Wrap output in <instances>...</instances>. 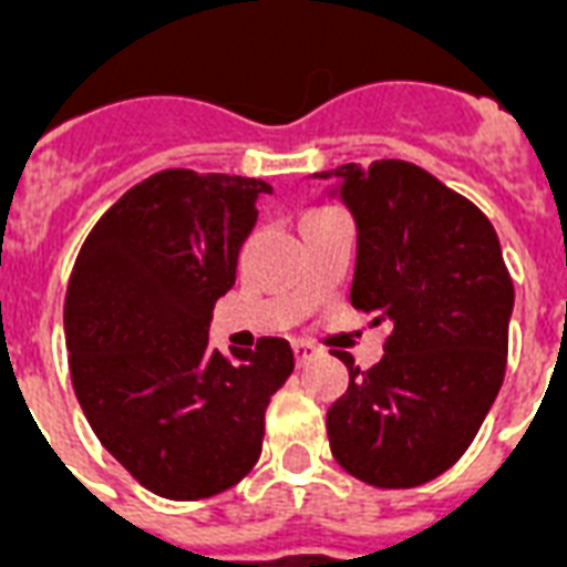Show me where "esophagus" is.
I'll use <instances>...</instances> for the list:
<instances>
[{
	"label": "esophagus",
	"mask_w": 567,
	"mask_h": 567,
	"mask_svg": "<svg viewBox=\"0 0 567 567\" xmlns=\"http://www.w3.org/2000/svg\"><path fill=\"white\" fill-rule=\"evenodd\" d=\"M318 353H320L318 347L306 344V341H293V359H297V364L311 362V359H315Z\"/></svg>",
	"instance_id": "34e87169"
}]
</instances>
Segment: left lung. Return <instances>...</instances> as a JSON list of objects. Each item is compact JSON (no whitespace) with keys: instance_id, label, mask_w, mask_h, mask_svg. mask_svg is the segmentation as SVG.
<instances>
[{"instance_id":"obj_1","label":"left lung","mask_w":567,"mask_h":567,"mask_svg":"<svg viewBox=\"0 0 567 567\" xmlns=\"http://www.w3.org/2000/svg\"><path fill=\"white\" fill-rule=\"evenodd\" d=\"M318 179H338L359 231L350 302L391 327L371 371L341 355L329 447L362 483L414 488L456 465L501 391L512 276L488 217L423 167L382 158Z\"/></svg>"}]
</instances>
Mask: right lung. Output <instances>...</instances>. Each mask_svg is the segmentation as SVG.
I'll list each match as a JSON object with an SVG mask.
<instances>
[{"label":"right lung","mask_w":567,"mask_h":567,"mask_svg":"<svg viewBox=\"0 0 567 567\" xmlns=\"http://www.w3.org/2000/svg\"><path fill=\"white\" fill-rule=\"evenodd\" d=\"M261 179L162 171L84 238L64 302L70 379L102 447L167 501L212 497L261 456L270 396L293 371L285 338L208 350L214 302L235 285Z\"/></svg>","instance_id":"1"}]
</instances>
